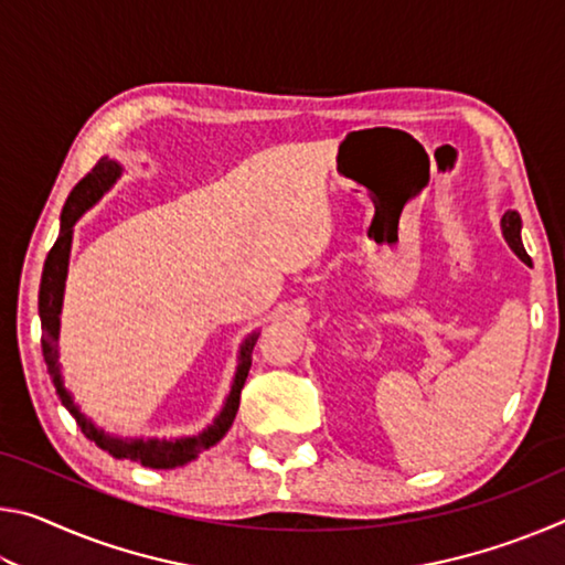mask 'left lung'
I'll use <instances>...</instances> for the list:
<instances>
[{
  "label": "left lung",
  "instance_id": "8db88e82",
  "mask_svg": "<svg viewBox=\"0 0 565 565\" xmlns=\"http://www.w3.org/2000/svg\"><path fill=\"white\" fill-rule=\"evenodd\" d=\"M501 224H503V236H505V242H509L513 252L519 254L521 259L531 266V256L525 254L523 242H521V216L515 214V212H505Z\"/></svg>",
  "mask_w": 565,
  "mask_h": 565
}]
</instances>
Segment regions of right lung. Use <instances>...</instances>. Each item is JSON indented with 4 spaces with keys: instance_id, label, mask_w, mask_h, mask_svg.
<instances>
[{
    "instance_id": "1",
    "label": "right lung",
    "mask_w": 565,
    "mask_h": 565,
    "mask_svg": "<svg viewBox=\"0 0 565 565\" xmlns=\"http://www.w3.org/2000/svg\"><path fill=\"white\" fill-rule=\"evenodd\" d=\"M121 169L117 161L111 159H99L87 177L79 179V184L72 189V194L66 196V204L62 209V228L60 236H56L54 246L50 248L44 262L42 271V284H40V319H42V353L46 361V369L54 379L56 394H60L62 404L70 408L74 416L76 426L82 428V434L89 438V441L97 444L102 451H107L114 458H129V461H139L151 468H174L184 466L191 458L204 454L206 448H212L224 438V434L232 428L236 411H238V398H242L244 381L248 376V369H252V351L256 343V333L242 347V356H238V371L232 386V394L226 398V406L212 426L202 431L199 436L191 438H177V441H141V438H131V441H124V438H111L104 431H99L92 420L79 414V408L74 406L72 396L66 394L62 386V374H60V353H56V341H60V311H62V296H64V279H66V266H70V248H72V228L74 222L79 218L92 204H97V199L107 191Z\"/></svg>"
}]
</instances>
